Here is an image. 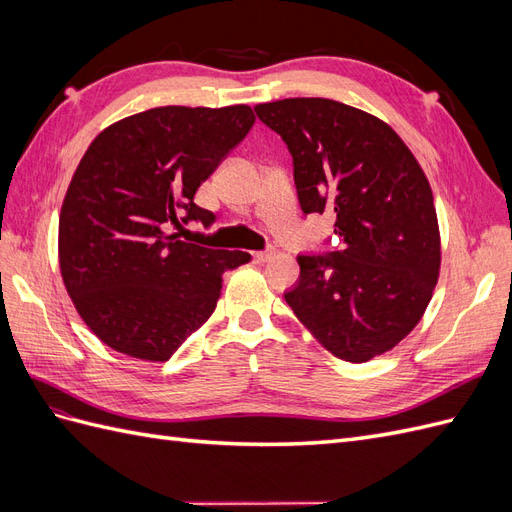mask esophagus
Segmentation results:
<instances>
[{"mask_svg": "<svg viewBox=\"0 0 512 512\" xmlns=\"http://www.w3.org/2000/svg\"><path fill=\"white\" fill-rule=\"evenodd\" d=\"M275 256V250L273 247H267V250H260V252H252V258L256 265H265L267 260H271Z\"/></svg>", "mask_w": 512, "mask_h": 512, "instance_id": "esophagus-1", "label": "esophagus"}]
</instances>
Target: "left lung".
<instances>
[{
    "label": "left lung",
    "mask_w": 512,
    "mask_h": 512,
    "mask_svg": "<svg viewBox=\"0 0 512 512\" xmlns=\"http://www.w3.org/2000/svg\"><path fill=\"white\" fill-rule=\"evenodd\" d=\"M254 111L290 151L301 211L335 213L337 247L299 254L284 299L339 359H374L416 327L438 282L440 230L423 168L391 126L354 106L286 98Z\"/></svg>",
    "instance_id": "left-lung-1"
}]
</instances>
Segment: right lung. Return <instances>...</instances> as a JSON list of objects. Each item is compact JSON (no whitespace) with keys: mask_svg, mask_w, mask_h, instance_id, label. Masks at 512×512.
Wrapping results in <instances>:
<instances>
[{"mask_svg":"<svg viewBox=\"0 0 512 512\" xmlns=\"http://www.w3.org/2000/svg\"><path fill=\"white\" fill-rule=\"evenodd\" d=\"M254 121L245 104L160 106L113 123L85 151L61 205L59 267L106 346L168 361L213 314L222 275L250 262L166 230L215 222L194 194Z\"/></svg>","mask_w":512,"mask_h":512,"instance_id":"obj_1","label":"right lung"}]
</instances>
